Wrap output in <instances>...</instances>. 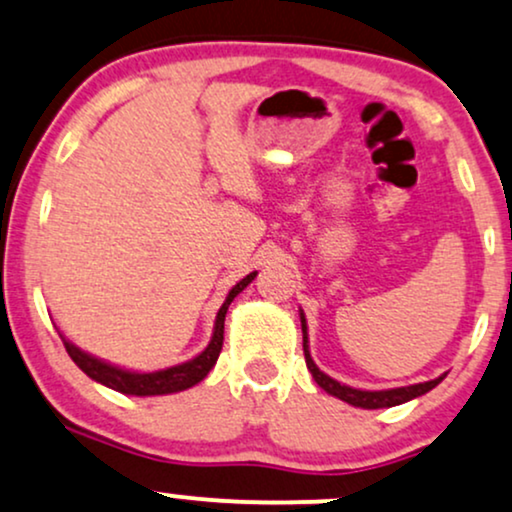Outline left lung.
I'll use <instances>...</instances> for the list:
<instances>
[{"instance_id": "obj_1", "label": "left lung", "mask_w": 512, "mask_h": 512, "mask_svg": "<svg viewBox=\"0 0 512 512\" xmlns=\"http://www.w3.org/2000/svg\"><path fill=\"white\" fill-rule=\"evenodd\" d=\"M300 322H303V350H305V362L307 369L312 372V377L322 389L329 393V396H336L341 400H346L348 405H355V408H365V410H379V408H393V405L408 403V400L422 396V393L432 391L436 384H441L443 377L424 381V384H415V386H403V389H389V391H360V389H350L346 384H338L336 379H331L329 374H324L322 369L315 365L312 360L310 348H307V324H305V315L300 312Z\"/></svg>"}]
</instances>
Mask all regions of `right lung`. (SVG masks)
Masks as SVG:
<instances>
[{
	"label": "right lung",
	"mask_w": 512,
	"mask_h": 512,
	"mask_svg": "<svg viewBox=\"0 0 512 512\" xmlns=\"http://www.w3.org/2000/svg\"><path fill=\"white\" fill-rule=\"evenodd\" d=\"M257 272H252L240 279L236 286L231 288L229 295H226L224 305L219 307L217 312V324H214V336L209 341V346L202 350L200 355L193 357V360L183 362V365L169 367V369H159V372H128V369H119L114 365H107V362L97 360L83 350L73 346L71 341H64L66 353L71 355V360L88 374L90 379L100 381V384L109 386V389L126 393V396H164V393H176V391H186L190 386H195L197 381H202L209 374V369L217 365V357L221 353V346H224V319L226 312H229V305L233 303V298L243 291L248 283L255 279Z\"/></svg>",
	"instance_id": "add662e5"
}]
</instances>
